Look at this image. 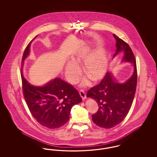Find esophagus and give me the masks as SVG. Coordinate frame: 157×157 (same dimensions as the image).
<instances>
[{
    "instance_id": "34e87169",
    "label": "esophagus",
    "mask_w": 157,
    "mask_h": 157,
    "mask_svg": "<svg viewBox=\"0 0 157 157\" xmlns=\"http://www.w3.org/2000/svg\"><path fill=\"white\" fill-rule=\"evenodd\" d=\"M79 95L82 98V100H85L86 98V94H85V92L83 90H81L79 91Z\"/></svg>"
}]
</instances>
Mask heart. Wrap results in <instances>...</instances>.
<instances>
[{
    "label": "heart",
    "mask_w": 157,
    "mask_h": 157,
    "mask_svg": "<svg viewBox=\"0 0 157 157\" xmlns=\"http://www.w3.org/2000/svg\"><path fill=\"white\" fill-rule=\"evenodd\" d=\"M83 60L84 71L92 80L98 81L105 74L108 66V60L105 50L98 49L93 51L92 46H85L79 49L72 57V60L68 61L66 65L65 74L70 81H74L78 78L81 71L78 63ZM89 84V79L84 78L81 83V86L85 87Z\"/></svg>",
    "instance_id": "obj_1"
}]
</instances>
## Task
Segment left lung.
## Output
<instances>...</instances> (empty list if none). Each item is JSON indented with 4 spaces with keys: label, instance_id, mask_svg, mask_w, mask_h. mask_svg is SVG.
<instances>
[{
    "label": "left lung",
    "instance_id": "1",
    "mask_svg": "<svg viewBox=\"0 0 157 157\" xmlns=\"http://www.w3.org/2000/svg\"><path fill=\"white\" fill-rule=\"evenodd\" d=\"M116 52L115 58L122 53L121 62L133 64L134 71L126 82L119 83L112 73L108 72L101 83L92 88L87 97L94 99L98 104V110L92 115L93 122L99 127L109 129L121 123L129 112L134 98L137 82L136 61L129 46L115 34Z\"/></svg>",
    "mask_w": 157,
    "mask_h": 157
}]
</instances>
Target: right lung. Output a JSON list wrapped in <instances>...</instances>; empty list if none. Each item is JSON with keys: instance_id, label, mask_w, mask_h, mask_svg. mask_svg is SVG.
<instances>
[{"instance_id": "obj_1", "label": "right lung", "mask_w": 157, "mask_h": 157, "mask_svg": "<svg viewBox=\"0 0 157 157\" xmlns=\"http://www.w3.org/2000/svg\"><path fill=\"white\" fill-rule=\"evenodd\" d=\"M23 55L21 68L24 98L32 116L42 126L55 129L64 125L69 119L74 105L82 102L77 90L69 83L56 78L42 86L30 84L24 77L23 65L29 56L31 42Z\"/></svg>"}]
</instances>
